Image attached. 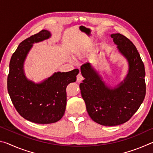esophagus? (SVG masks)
I'll list each match as a JSON object with an SVG mask.
<instances>
[{
  "label": "esophagus",
  "mask_w": 153,
  "mask_h": 153,
  "mask_svg": "<svg viewBox=\"0 0 153 153\" xmlns=\"http://www.w3.org/2000/svg\"><path fill=\"white\" fill-rule=\"evenodd\" d=\"M84 79V77L82 76V75L81 74H79L77 76V82H82V80Z\"/></svg>",
  "instance_id": "obj_1"
}]
</instances>
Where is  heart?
<instances>
[{"instance_id": "obj_1", "label": "heart", "mask_w": 153, "mask_h": 153, "mask_svg": "<svg viewBox=\"0 0 153 153\" xmlns=\"http://www.w3.org/2000/svg\"><path fill=\"white\" fill-rule=\"evenodd\" d=\"M85 51V48L82 46H79L75 49V54L77 56V57H81V56L84 55V53Z\"/></svg>"}]
</instances>
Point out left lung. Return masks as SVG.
I'll return each mask as SVG.
<instances>
[{"label":"left lung","instance_id":"obj_1","mask_svg":"<svg viewBox=\"0 0 153 153\" xmlns=\"http://www.w3.org/2000/svg\"><path fill=\"white\" fill-rule=\"evenodd\" d=\"M111 37L119 53L128 61V70L123 80L115 86H108L88 62L81 66L85 79L79 84L89 116L105 126L128 121L138 111L146 94L144 65L136 46L121 33H113Z\"/></svg>","mask_w":153,"mask_h":153}]
</instances>
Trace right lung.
I'll return each mask as SVG.
<instances>
[{
  "label": "right lung",
  "instance_id": "1",
  "mask_svg": "<svg viewBox=\"0 0 153 153\" xmlns=\"http://www.w3.org/2000/svg\"><path fill=\"white\" fill-rule=\"evenodd\" d=\"M51 37L43 30L19 44L9 64L7 89L15 108L22 117L38 124L55 123L63 117L67 104L66 88L76 81L77 69L68 72H55L40 83L27 78L24 62L34 43Z\"/></svg>",
  "mask_w": 153,
  "mask_h": 153
}]
</instances>
